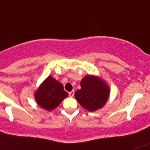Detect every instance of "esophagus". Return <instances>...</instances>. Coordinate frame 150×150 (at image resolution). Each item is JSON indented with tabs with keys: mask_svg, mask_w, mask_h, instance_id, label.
<instances>
[{
	"mask_svg": "<svg viewBox=\"0 0 150 150\" xmlns=\"http://www.w3.org/2000/svg\"><path fill=\"white\" fill-rule=\"evenodd\" d=\"M68 95H69V96H71V97H72V96H74V95H75V91L72 90V91L69 92V93H68Z\"/></svg>",
	"mask_w": 150,
	"mask_h": 150,
	"instance_id": "esophagus-1",
	"label": "esophagus"
}]
</instances>
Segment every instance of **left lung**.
<instances>
[{
    "label": "left lung",
    "mask_w": 150,
    "mask_h": 150,
    "mask_svg": "<svg viewBox=\"0 0 150 150\" xmlns=\"http://www.w3.org/2000/svg\"><path fill=\"white\" fill-rule=\"evenodd\" d=\"M110 95V88L100 78L86 75L81 81V89L75 96L80 105L89 111H95L103 107Z\"/></svg>",
    "instance_id": "obj_1"
}]
</instances>
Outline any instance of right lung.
I'll list each match as a JSON object with an SVG mask.
<instances>
[{
    "label": "right lung",
    "mask_w": 150,
    "mask_h": 150,
    "mask_svg": "<svg viewBox=\"0 0 150 150\" xmlns=\"http://www.w3.org/2000/svg\"><path fill=\"white\" fill-rule=\"evenodd\" d=\"M68 96L63 85L52 76H48L35 93L36 103L47 110L55 109Z\"/></svg>",
    "instance_id": "1"
}]
</instances>
